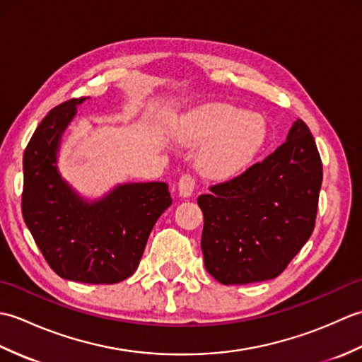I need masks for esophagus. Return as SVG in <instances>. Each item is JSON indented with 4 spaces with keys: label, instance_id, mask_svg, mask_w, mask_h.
I'll use <instances>...</instances> for the list:
<instances>
[{
    "label": "esophagus",
    "instance_id": "esophagus-1",
    "mask_svg": "<svg viewBox=\"0 0 362 362\" xmlns=\"http://www.w3.org/2000/svg\"><path fill=\"white\" fill-rule=\"evenodd\" d=\"M194 187H196V180H194V177H191L189 174L182 175L179 183H177V188H179V194L182 197H189L191 194H193Z\"/></svg>",
    "mask_w": 362,
    "mask_h": 362
}]
</instances>
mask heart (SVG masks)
<instances>
[{"label": "heart", "instance_id": "b5f03b06", "mask_svg": "<svg viewBox=\"0 0 362 362\" xmlns=\"http://www.w3.org/2000/svg\"><path fill=\"white\" fill-rule=\"evenodd\" d=\"M175 143L202 146L196 168L210 180H228L243 173L266 141V122L257 113L230 104H205L180 115L171 127Z\"/></svg>", "mask_w": 362, "mask_h": 362}]
</instances>
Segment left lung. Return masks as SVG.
I'll list each match as a JSON object with an SVG mask.
<instances>
[{
    "instance_id": "obj_1",
    "label": "left lung",
    "mask_w": 362,
    "mask_h": 362,
    "mask_svg": "<svg viewBox=\"0 0 362 362\" xmlns=\"http://www.w3.org/2000/svg\"><path fill=\"white\" fill-rule=\"evenodd\" d=\"M322 161L302 119L286 141L235 179L199 196L205 269L222 284L279 276L310 240L317 214Z\"/></svg>"
}]
</instances>
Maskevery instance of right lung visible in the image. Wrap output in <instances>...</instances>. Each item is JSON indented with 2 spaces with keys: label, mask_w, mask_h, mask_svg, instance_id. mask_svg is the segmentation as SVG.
I'll use <instances>...</instances> for the list:
<instances>
[{
  "label": "right lung",
  "mask_w": 362,
  "mask_h": 362,
  "mask_svg": "<svg viewBox=\"0 0 362 362\" xmlns=\"http://www.w3.org/2000/svg\"><path fill=\"white\" fill-rule=\"evenodd\" d=\"M86 98L46 115L23 156V219L51 269L65 280L113 284L132 275L169 205L165 182L122 183L103 197H82L59 171L66 127Z\"/></svg>",
  "instance_id": "obj_1"
}]
</instances>
